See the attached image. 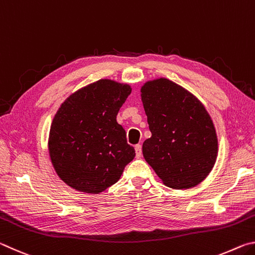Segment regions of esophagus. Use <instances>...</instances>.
<instances>
[{
	"mask_svg": "<svg viewBox=\"0 0 255 255\" xmlns=\"http://www.w3.org/2000/svg\"><path fill=\"white\" fill-rule=\"evenodd\" d=\"M135 150H136V156L137 157H140L141 156V145H136L135 146Z\"/></svg>",
	"mask_w": 255,
	"mask_h": 255,
	"instance_id": "1",
	"label": "esophagus"
}]
</instances>
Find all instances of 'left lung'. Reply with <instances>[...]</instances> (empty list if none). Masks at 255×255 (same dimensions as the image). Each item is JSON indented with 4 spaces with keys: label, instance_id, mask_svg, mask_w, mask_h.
<instances>
[{
    "label": "left lung",
    "instance_id": "8db88e82",
    "mask_svg": "<svg viewBox=\"0 0 255 255\" xmlns=\"http://www.w3.org/2000/svg\"><path fill=\"white\" fill-rule=\"evenodd\" d=\"M140 98L147 116L143 155L163 184L189 189L213 170L218 139L208 111L195 94L165 77L145 82Z\"/></svg>",
    "mask_w": 255,
    "mask_h": 255
}]
</instances>
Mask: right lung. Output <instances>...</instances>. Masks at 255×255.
I'll list each match as a JSON object with an SVG mask.
<instances>
[{
    "label": "right lung",
    "mask_w": 255,
    "mask_h": 255,
    "mask_svg": "<svg viewBox=\"0 0 255 255\" xmlns=\"http://www.w3.org/2000/svg\"><path fill=\"white\" fill-rule=\"evenodd\" d=\"M131 86L101 79L73 92L51 122L48 152L56 173L76 191L98 195L115 184L135 157L117 123Z\"/></svg>",
    "instance_id": "1"
}]
</instances>
